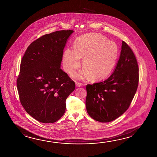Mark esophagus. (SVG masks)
Masks as SVG:
<instances>
[{
  "label": "esophagus",
  "mask_w": 157,
  "mask_h": 157,
  "mask_svg": "<svg viewBox=\"0 0 157 157\" xmlns=\"http://www.w3.org/2000/svg\"><path fill=\"white\" fill-rule=\"evenodd\" d=\"M75 85H76V86L77 87H80V86H82L83 84L82 83H79V82H76L75 83Z\"/></svg>",
  "instance_id": "1"
}]
</instances>
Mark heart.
Masks as SVG:
<instances>
[{
  "instance_id": "obj_1",
  "label": "heart",
  "mask_w": 157,
  "mask_h": 157,
  "mask_svg": "<svg viewBox=\"0 0 157 157\" xmlns=\"http://www.w3.org/2000/svg\"><path fill=\"white\" fill-rule=\"evenodd\" d=\"M118 48L115 42L109 41L105 36L91 33L78 37L74 50H65L63 57L64 70L70 74L80 67L83 59V71L74 75L79 79L90 77L93 80L106 79L115 66Z\"/></svg>"
}]
</instances>
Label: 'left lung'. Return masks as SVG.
Here are the masks:
<instances>
[{
    "label": "left lung",
    "instance_id": "left-lung-1",
    "mask_svg": "<svg viewBox=\"0 0 157 157\" xmlns=\"http://www.w3.org/2000/svg\"><path fill=\"white\" fill-rule=\"evenodd\" d=\"M139 83V67L133 51L125 42L113 73L107 79L87 84L86 106L97 121H113L128 109Z\"/></svg>",
    "mask_w": 157,
    "mask_h": 157
}]
</instances>
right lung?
Wrapping results in <instances>:
<instances>
[{
    "mask_svg": "<svg viewBox=\"0 0 157 157\" xmlns=\"http://www.w3.org/2000/svg\"><path fill=\"white\" fill-rule=\"evenodd\" d=\"M73 30L42 36L32 42L23 56L17 86L20 102L29 115L42 123L63 116L66 99L75 83L60 68L63 50Z\"/></svg>",
    "mask_w": 157,
    "mask_h": 157,
    "instance_id": "obj_1",
    "label": "right lung"
}]
</instances>
